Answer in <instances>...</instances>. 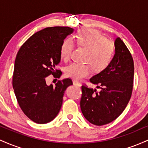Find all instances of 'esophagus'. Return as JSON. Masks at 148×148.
<instances>
[{
  "label": "esophagus",
  "instance_id": "obj_1",
  "mask_svg": "<svg viewBox=\"0 0 148 148\" xmlns=\"http://www.w3.org/2000/svg\"><path fill=\"white\" fill-rule=\"evenodd\" d=\"M73 84H74V86H81V84H80L79 81H76V80H73Z\"/></svg>",
  "mask_w": 148,
  "mask_h": 148
}]
</instances>
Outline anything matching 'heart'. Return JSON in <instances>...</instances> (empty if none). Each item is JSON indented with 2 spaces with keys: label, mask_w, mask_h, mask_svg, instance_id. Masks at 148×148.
Wrapping results in <instances>:
<instances>
[{
  "label": "heart",
  "mask_w": 148,
  "mask_h": 148,
  "mask_svg": "<svg viewBox=\"0 0 148 148\" xmlns=\"http://www.w3.org/2000/svg\"><path fill=\"white\" fill-rule=\"evenodd\" d=\"M80 47L88 49L86 62L88 63H72L65 69L67 77L81 80L91 74L94 67L96 72H101L109 65L115 52L114 44L106 40L101 33L95 30H81L74 39ZM74 43L70 38L64 40L60 49L61 58L64 61L70 59Z\"/></svg>",
  "instance_id": "1"
}]
</instances>
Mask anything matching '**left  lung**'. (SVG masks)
Returning <instances> with one entry per match:
<instances>
[{"instance_id": "left-lung-1", "label": "left lung", "mask_w": 148, "mask_h": 148, "mask_svg": "<svg viewBox=\"0 0 148 148\" xmlns=\"http://www.w3.org/2000/svg\"><path fill=\"white\" fill-rule=\"evenodd\" d=\"M115 55L109 65L90 79L101 90L81 86L80 106L86 119L97 126L115 120L125 109L132 94L133 58L123 40L115 41Z\"/></svg>"}]
</instances>
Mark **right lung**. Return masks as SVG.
<instances>
[{"mask_svg": "<svg viewBox=\"0 0 148 148\" xmlns=\"http://www.w3.org/2000/svg\"><path fill=\"white\" fill-rule=\"evenodd\" d=\"M74 29L66 26L48 27L33 34L17 53L14 62L12 86L18 103L24 114L34 123H48L58 114L64 90L72 81L58 80L56 86H47L51 74L60 78L56 68L60 61L64 40Z\"/></svg>", "mask_w": 148, "mask_h": 148, "instance_id": "1", "label": "right lung"}]
</instances>
